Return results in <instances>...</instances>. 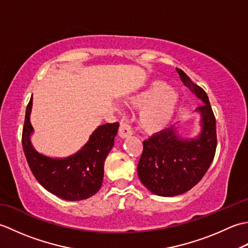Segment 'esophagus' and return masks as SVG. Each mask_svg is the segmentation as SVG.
Listing matches in <instances>:
<instances>
[{
	"mask_svg": "<svg viewBox=\"0 0 248 248\" xmlns=\"http://www.w3.org/2000/svg\"><path fill=\"white\" fill-rule=\"evenodd\" d=\"M118 134L120 138H128L131 134H132V130H131V127L127 124L121 123L119 125V130H118Z\"/></svg>",
	"mask_w": 248,
	"mask_h": 248,
	"instance_id": "34e87169",
	"label": "esophagus"
}]
</instances>
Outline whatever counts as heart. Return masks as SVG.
I'll list each match as a JSON object with an SVG mask.
<instances>
[{
	"label": "heart",
	"mask_w": 248,
	"mask_h": 248,
	"mask_svg": "<svg viewBox=\"0 0 248 248\" xmlns=\"http://www.w3.org/2000/svg\"><path fill=\"white\" fill-rule=\"evenodd\" d=\"M178 94L170 91L168 84L155 81L135 96L131 97L129 103L140 108L139 124L146 133H156L170 124L178 104Z\"/></svg>",
	"instance_id": "obj_1"
}]
</instances>
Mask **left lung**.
I'll return each instance as SVG.
<instances>
[{
  "label": "left lung",
  "instance_id": "1",
  "mask_svg": "<svg viewBox=\"0 0 248 248\" xmlns=\"http://www.w3.org/2000/svg\"><path fill=\"white\" fill-rule=\"evenodd\" d=\"M184 85L202 100V131L197 140H181L172 127L143 141L138 165L140 182L155 195L165 197L186 193L202 180L214 159L217 146V120L208 94L177 68Z\"/></svg>",
  "mask_w": 248,
  "mask_h": 248
}]
</instances>
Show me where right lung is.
<instances>
[{
	"mask_svg": "<svg viewBox=\"0 0 248 248\" xmlns=\"http://www.w3.org/2000/svg\"><path fill=\"white\" fill-rule=\"evenodd\" d=\"M31 98L22 130V148L36 180L46 191L65 200H83L96 194L103 182L104 161L114 145L118 123L105 124L92 134L87 144L66 159H51L37 152L30 141Z\"/></svg>",
	"mask_w": 248,
	"mask_h": 248,
	"instance_id": "obj_1",
	"label": "right lung"
}]
</instances>
